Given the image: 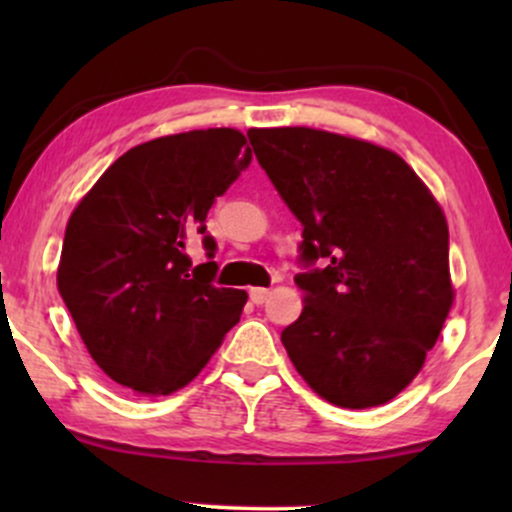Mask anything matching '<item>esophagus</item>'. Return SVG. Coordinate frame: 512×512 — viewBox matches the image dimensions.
Segmentation results:
<instances>
[{
  "label": "esophagus",
  "mask_w": 512,
  "mask_h": 512,
  "mask_svg": "<svg viewBox=\"0 0 512 512\" xmlns=\"http://www.w3.org/2000/svg\"><path fill=\"white\" fill-rule=\"evenodd\" d=\"M269 296H272V291H269V289H250V301L255 305L267 303Z\"/></svg>",
  "instance_id": "34e87169"
}]
</instances>
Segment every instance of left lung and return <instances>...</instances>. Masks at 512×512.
<instances>
[{"label": "left lung", "instance_id": "1", "mask_svg": "<svg viewBox=\"0 0 512 512\" xmlns=\"http://www.w3.org/2000/svg\"><path fill=\"white\" fill-rule=\"evenodd\" d=\"M303 243V313L281 332L298 373L346 409L416 378L452 305L448 223L395 151L310 127L250 129Z\"/></svg>", "mask_w": 512, "mask_h": 512}]
</instances>
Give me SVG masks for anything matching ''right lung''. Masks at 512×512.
Listing matches in <instances>:
<instances>
[{
    "label": "right lung",
    "mask_w": 512,
    "mask_h": 512,
    "mask_svg": "<svg viewBox=\"0 0 512 512\" xmlns=\"http://www.w3.org/2000/svg\"><path fill=\"white\" fill-rule=\"evenodd\" d=\"M252 151L238 129H195L134 146L69 216L57 289L98 368L142 395L190 383L240 320L248 293L216 289L207 214ZM203 236L210 260L184 248Z\"/></svg>",
    "instance_id": "1"
}]
</instances>
